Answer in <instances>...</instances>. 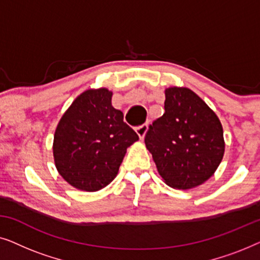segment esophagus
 Wrapping results in <instances>:
<instances>
[{
	"label": "esophagus",
	"mask_w": 260,
	"mask_h": 260,
	"mask_svg": "<svg viewBox=\"0 0 260 260\" xmlns=\"http://www.w3.org/2000/svg\"><path fill=\"white\" fill-rule=\"evenodd\" d=\"M147 130H148V123H144V124H142V125H138L136 127V133L138 136H140L141 140H143L144 138V135H145V133H147Z\"/></svg>",
	"instance_id": "esophagus-1"
}]
</instances>
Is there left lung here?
Wrapping results in <instances>:
<instances>
[{
    "label": "left lung",
    "mask_w": 260,
    "mask_h": 260,
    "mask_svg": "<svg viewBox=\"0 0 260 260\" xmlns=\"http://www.w3.org/2000/svg\"><path fill=\"white\" fill-rule=\"evenodd\" d=\"M144 142L159 175L177 189H189L208 180L225 151L219 118L186 87L167 88L165 113L149 125Z\"/></svg>",
    "instance_id": "1"
}]
</instances>
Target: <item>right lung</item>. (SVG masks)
<instances>
[{
  "instance_id": "1",
  "label": "right lung",
  "mask_w": 260,
  "mask_h": 260,
  "mask_svg": "<svg viewBox=\"0 0 260 260\" xmlns=\"http://www.w3.org/2000/svg\"><path fill=\"white\" fill-rule=\"evenodd\" d=\"M106 88L87 90L72 103L56 126L53 155L71 186L95 191L118 173L126 148L138 140L111 103Z\"/></svg>"
}]
</instances>
